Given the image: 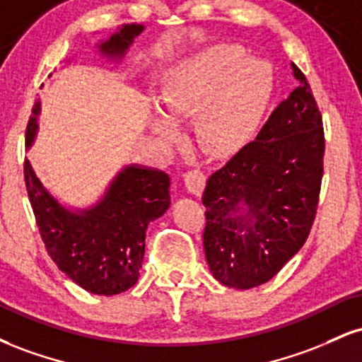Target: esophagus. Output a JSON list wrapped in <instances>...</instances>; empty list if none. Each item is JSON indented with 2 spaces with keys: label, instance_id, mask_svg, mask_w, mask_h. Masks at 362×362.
I'll return each instance as SVG.
<instances>
[{
  "label": "esophagus",
  "instance_id": "34e87169",
  "mask_svg": "<svg viewBox=\"0 0 362 362\" xmlns=\"http://www.w3.org/2000/svg\"><path fill=\"white\" fill-rule=\"evenodd\" d=\"M184 182L190 194L199 195L206 185V175L201 170H189V172L184 173Z\"/></svg>",
  "mask_w": 362,
  "mask_h": 362
}]
</instances>
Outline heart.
Returning a JSON list of instances; mask_svg holds the SVG:
<instances>
[{
	"instance_id": "1",
	"label": "heart",
	"mask_w": 362,
	"mask_h": 362,
	"mask_svg": "<svg viewBox=\"0 0 362 362\" xmlns=\"http://www.w3.org/2000/svg\"><path fill=\"white\" fill-rule=\"evenodd\" d=\"M272 88L267 64L252 61L238 45H211L185 59L158 86L156 103L164 115H153L151 127L161 138H170V120L195 115L194 138L202 151L230 156L250 138Z\"/></svg>"
}]
</instances>
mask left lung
<instances>
[{"mask_svg": "<svg viewBox=\"0 0 362 362\" xmlns=\"http://www.w3.org/2000/svg\"><path fill=\"white\" fill-rule=\"evenodd\" d=\"M298 86L257 138L207 180L204 250L214 279L250 289L272 279L308 238L323 177L322 114L310 83Z\"/></svg>", "mask_w": 362, "mask_h": 362, "instance_id": "1", "label": "left lung"}]
</instances>
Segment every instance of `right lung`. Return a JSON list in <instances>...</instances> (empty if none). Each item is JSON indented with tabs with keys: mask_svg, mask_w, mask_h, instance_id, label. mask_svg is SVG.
<instances>
[{
	"mask_svg": "<svg viewBox=\"0 0 362 362\" xmlns=\"http://www.w3.org/2000/svg\"><path fill=\"white\" fill-rule=\"evenodd\" d=\"M143 30L139 23L122 25L98 44V52L110 59H122ZM39 114L40 102H37L25 132L27 148L37 136ZM23 173L45 250L57 267L80 288L100 296H114L132 288L143 265L148 224L167 213L170 206L167 173L127 165L97 204L76 211L59 204L27 158Z\"/></svg>",
	"mask_w": 362,
	"mask_h": 362,
	"instance_id": "1",
	"label": "right lung"
}]
</instances>
